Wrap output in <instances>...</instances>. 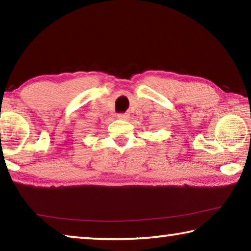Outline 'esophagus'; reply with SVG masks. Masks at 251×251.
<instances>
[{
	"instance_id": "34e87169",
	"label": "esophagus",
	"mask_w": 251,
	"mask_h": 251,
	"mask_svg": "<svg viewBox=\"0 0 251 251\" xmlns=\"http://www.w3.org/2000/svg\"><path fill=\"white\" fill-rule=\"evenodd\" d=\"M117 117L120 118V120H124L125 121V120H127V118L129 117V115H128V114H126V113H122V114H118Z\"/></svg>"
}]
</instances>
